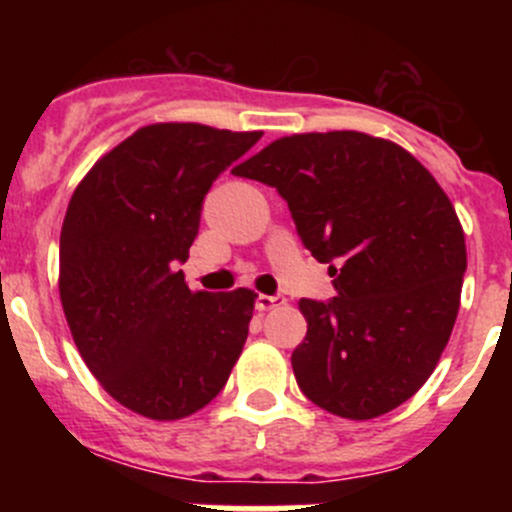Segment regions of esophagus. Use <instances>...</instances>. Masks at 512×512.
<instances>
[{
	"label": "esophagus",
	"mask_w": 512,
	"mask_h": 512,
	"mask_svg": "<svg viewBox=\"0 0 512 512\" xmlns=\"http://www.w3.org/2000/svg\"><path fill=\"white\" fill-rule=\"evenodd\" d=\"M285 302L287 299L282 297V294H260V297H257V309H260V312H270V309L282 307Z\"/></svg>",
	"instance_id": "1"
}]
</instances>
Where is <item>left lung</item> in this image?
Wrapping results in <instances>:
<instances>
[{"label": "left lung", "instance_id": "1", "mask_svg": "<svg viewBox=\"0 0 512 512\" xmlns=\"http://www.w3.org/2000/svg\"><path fill=\"white\" fill-rule=\"evenodd\" d=\"M287 200L337 297L299 299V389L334 416L369 421L436 369L461 307L466 235L431 173L399 143L359 131L294 133L232 168Z\"/></svg>", "mask_w": 512, "mask_h": 512}]
</instances>
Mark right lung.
<instances>
[{"label": "right lung", "mask_w": 512, "mask_h": 512, "mask_svg": "<svg viewBox=\"0 0 512 512\" xmlns=\"http://www.w3.org/2000/svg\"><path fill=\"white\" fill-rule=\"evenodd\" d=\"M262 131L151 123L96 160L66 208L59 297L71 337L108 396L133 414L178 421L223 391L257 294L185 285L213 180Z\"/></svg>", "instance_id": "obj_1"}]
</instances>
